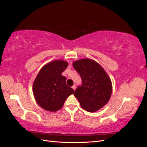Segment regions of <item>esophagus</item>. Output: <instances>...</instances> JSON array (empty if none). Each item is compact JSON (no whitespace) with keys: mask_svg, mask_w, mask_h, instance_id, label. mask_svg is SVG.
Here are the masks:
<instances>
[{"mask_svg":"<svg viewBox=\"0 0 147 147\" xmlns=\"http://www.w3.org/2000/svg\"><path fill=\"white\" fill-rule=\"evenodd\" d=\"M72 88H73V90L75 91V90H76V86H75V85H74V86H72Z\"/></svg>","mask_w":147,"mask_h":147,"instance_id":"esophagus-1","label":"esophagus"}]
</instances>
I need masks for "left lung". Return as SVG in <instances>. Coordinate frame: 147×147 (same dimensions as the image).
I'll return each instance as SVG.
<instances>
[{"label": "left lung", "mask_w": 147, "mask_h": 147, "mask_svg": "<svg viewBox=\"0 0 147 147\" xmlns=\"http://www.w3.org/2000/svg\"><path fill=\"white\" fill-rule=\"evenodd\" d=\"M74 68L80 75L82 85L74 92L82 108L95 112L109 102L112 92V84L108 74L96 61L81 59L73 63Z\"/></svg>", "instance_id": "8db88e82"}]
</instances>
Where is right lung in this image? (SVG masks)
Masks as SVG:
<instances>
[{"mask_svg": "<svg viewBox=\"0 0 147 147\" xmlns=\"http://www.w3.org/2000/svg\"><path fill=\"white\" fill-rule=\"evenodd\" d=\"M67 62L57 59L43 65L33 83L32 91L38 105L49 112H56L63 107L67 97L74 92L66 84L62 73L67 67Z\"/></svg>", "mask_w": 147, "mask_h": 147, "instance_id": "right-lung-1", "label": "right lung"}]
</instances>
